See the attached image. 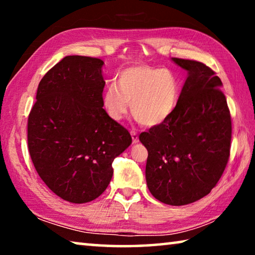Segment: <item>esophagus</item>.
<instances>
[{"label": "esophagus", "mask_w": 255, "mask_h": 255, "mask_svg": "<svg viewBox=\"0 0 255 255\" xmlns=\"http://www.w3.org/2000/svg\"><path fill=\"white\" fill-rule=\"evenodd\" d=\"M131 138H132V143L133 144H137L138 143V136H137V132L131 130Z\"/></svg>", "instance_id": "1"}]
</instances>
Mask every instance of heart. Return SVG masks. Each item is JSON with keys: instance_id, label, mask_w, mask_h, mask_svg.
Segmentation results:
<instances>
[{"instance_id": "1", "label": "heart", "mask_w": 255, "mask_h": 255, "mask_svg": "<svg viewBox=\"0 0 255 255\" xmlns=\"http://www.w3.org/2000/svg\"><path fill=\"white\" fill-rule=\"evenodd\" d=\"M180 97V80L170 68L136 65L118 75V85L109 84L102 96V105L112 120L119 122L131 112L145 126H157L173 114Z\"/></svg>"}]
</instances>
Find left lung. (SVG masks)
Returning <instances> with one entry per match:
<instances>
[{"label": "left lung", "instance_id": "obj_1", "mask_svg": "<svg viewBox=\"0 0 255 255\" xmlns=\"http://www.w3.org/2000/svg\"><path fill=\"white\" fill-rule=\"evenodd\" d=\"M188 72L165 122L139 135L148 152L146 182L163 204L183 206L208 195L230 158L232 120L222 81L205 64L172 58Z\"/></svg>", "mask_w": 255, "mask_h": 255}]
</instances>
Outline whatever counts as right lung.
<instances>
[{
    "mask_svg": "<svg viewBox=\"0 0 255 255\" xmlns=\"http://www.w3.org/2000/svg\"><path fill=\"white\" fill-rule=\"evenodd\" d=\"M103 60L66 56L46 73L28 118L34 169L55 195L84 204L109 185L112 162L131 144L102 105Z\"/></svg>",
    "mask_w": 255,
    "mask_h": 255,
    "instance_id": "1",
    "label": "right lung"
}]
</instances>
